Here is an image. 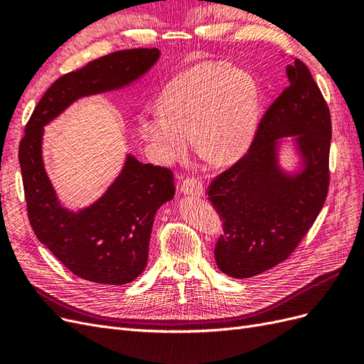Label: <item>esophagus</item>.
<instances>
[{"instance_id":"34e87169","label":"esophagus","mask_w":364,"mask_h":364,"mask_svg":"<svg viewBox=\"0 0 364 364\" xmlns=\"http://www.w3.org/2000/svg\"><path fill=\"white\" fill-rule=\"evenodd\" d=\"M181 191L186 196L191 194V196H200L202 197L205 194L203 185L199 181H196L194 178H186L181 185Z\"/></svg>"}]
</instances>
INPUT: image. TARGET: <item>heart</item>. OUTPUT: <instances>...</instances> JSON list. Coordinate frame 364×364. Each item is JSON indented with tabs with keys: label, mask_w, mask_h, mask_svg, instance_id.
<instances>
[{
	"label": "heart",
	"mask_w": 364,
	"mask_h": 364,
	"mask_svg": "<svg viewBox=\"0 0 364 364\" xmlns=\"http://www.w3.org/2000/svg\"><path fill=\"white\" fill-rule=\"evenodd\" d=\"M158 103L159 111L142 117L139 132L162 162L181 159L194 135L203 159L234 162L247 150L258 123L255 82L225 62H205L176 75Z\"/></svg>",
	"instance_id": "obj_1"
}]
</instances>
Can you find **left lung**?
Segmentation results:
<instances>
[{
    "instance_id": "left-lung-1",
    "label": "left lung",
    "mask_w": 364,
    "mask_h": 364,
    "mask_svg": "<svg viewBox=\"0 0 364 364\" xmlns=\"http://www.w3.org/2000/svg\"><path fill=\"white\" fill-rule=\"evenodd\" d=\"M289 86L264 114L246 155L208 186L223 220L214 255L230 278H250L287 259L313 226L329 186L331 115L306 65L287 67ZM293 136L301 171L285 173L277 151Z\"/></svg>"
}]
</instances>
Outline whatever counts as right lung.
Masks as SVG:
<instances>
[{"mask_svg": "<svg viewBox=\"0 0 364 364\" xmlns=\"http://www.w3.org/2000/svg\"><path fill=\"white\" fill-rule=\"evenodd\" d=\"M158 48L123 50L62 75L36 105L19 142V165L30 225L41 243L82 279L123 285L147 266L155 214L173 199L170 168L127 155L106 193L87 208L60 205L42 161L43 126L86 95L121 90L144 75L159 59Z\"/></svg>", "mask_w": 364, "mask_h": 364, "instance_id": "add662e5", "label": "right lung"}]
</instances>
